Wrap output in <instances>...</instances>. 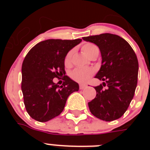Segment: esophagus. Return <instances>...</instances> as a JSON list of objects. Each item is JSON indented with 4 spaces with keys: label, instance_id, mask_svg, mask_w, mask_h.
<instances>
[{
    "label": "esophagus",
    "instance_id": "34e87169",
    "mask_svg": "<svg viewBox=\"0 0 150 150\" xmlns=\"http://www.w3.org/2000/svg\"><path fill=\"white\" fill-rule=\"evenodd\" d=\"M86 87V85H85V84L79 85V88H80V89H84Z\"/></svg>",
    "mask_w": 150,
    "mask_h": 150
}]
</instances>
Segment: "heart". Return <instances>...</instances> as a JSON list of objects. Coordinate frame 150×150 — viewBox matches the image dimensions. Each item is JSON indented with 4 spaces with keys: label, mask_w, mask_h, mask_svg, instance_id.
<instances>
[{
    "label": "heart",
    "mask_w": 150,
    "mask_h": 150,
    "mask_svg": "<svg viewBox=\"0 0 150 150\" xmlns=\"http://www.w3.org/2000/svg\"><path fill=\"white\" fill-rule=\"evenodd\" d=\"M83 52L88 57L91 56L95 51H98V48L95 45L92 43H86L82 47ZM73 55V50L69 51L67 53L64 59V64L65 65H69L71 64V58ZM94 71L91 68H87V67H77L75 68L74 71L71 72V76L74 80L80 83H86L88 79L93 75Z\"/></svg>",
    "instance_id": "1"
}]
</instances>
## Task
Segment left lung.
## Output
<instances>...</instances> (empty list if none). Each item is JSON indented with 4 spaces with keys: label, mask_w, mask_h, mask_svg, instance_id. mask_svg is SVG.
<instances>
[{
    "label": "left lung",
    "mask_w": 150,
    "mask_h": 150,
    "mask_svg": "<svg viewBox=\"0 0 150 150\" xmlns=\"http://www.w3.org/2000/svg\"><path fill=\"white\" fill-rule=\"evenodd\" d=\"M83 39L98 46L102 59L95 77L104 82L95 87L96 97L88 103L90 111L104 121L117 120L127 110L137 87L136 54L125 40L116 34L105 33Z\"/></svg>",
    "instance_id": "left-lung-1"
}]
</instances>
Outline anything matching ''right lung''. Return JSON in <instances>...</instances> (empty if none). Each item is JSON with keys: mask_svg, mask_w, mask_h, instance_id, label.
Here are the masks:
<instances>
[{"mask_svg": "<svg viewBox=\"0 0 150 150\" xmlns=\"http://www.w3.org/2000/svg\"><path fill=\"white\" fill-rule=\"evenodd\" d=\"M81 39L41 41L25 56L22 67L24 104L30 117L45 122L63 111L67 98L79 90V84L67 76L61 87L53 79L65 75L64 59Z\"/></svg>", "mask_w": 150, "mask_h": 150, "instance_id": "right-lung-1", "label": "right lung"}]
</instances>
